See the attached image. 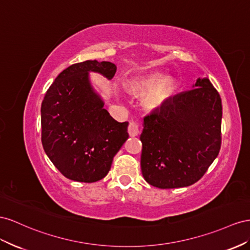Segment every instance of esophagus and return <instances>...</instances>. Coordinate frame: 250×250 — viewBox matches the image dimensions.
<instances>
[{
    "label": "esophagus",
    "instance_id": "1",
    "mask_svg": "<svg viewBox=\"0 0 250 250\" xmlns=\"http://www.w3.org/2000/svg\"><path fill=\"white\" fill-rule=\"evenodd\" d=\"M127 132H129V135L132 137L137 136L139 134V125L137 121H134V120L130 121L129 126H127Z\"/></svg>",
    "mask_w": 250,
    "mask_h": 250
}]
</instances>
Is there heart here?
Segmentation results:
<instances>
[{"label":"heart","mask_w":250,"mask_h":250,"mask_svg":"<svg viewBox=\"0 0 250 250\" xmlns=\"http://www.w3.org/2000/svg\"><path fill=\"white\" fill-rule=\"evenodd\" d=\"M173 81L159 74L142 78L132 85V92L135 95H144L150 92L145 99V104L149 109L159 108L173 93Z\"/></svg>","instance_id":"obj_1"}]
</instances>
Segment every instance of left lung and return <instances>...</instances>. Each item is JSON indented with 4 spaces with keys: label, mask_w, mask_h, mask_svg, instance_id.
Returning a JSON list of instances; mask_svg holds the SVG:
<instances>
[{
    "label": "left lung",
    "mask_w": 250,
    "mask_h": 250,
    "mask_svg": "<svg viewBox=\"0 0 250 250\" xmlns=\"http://www.w3.org/2000/svg\"><path fill=\"white\" fill-rule=\"evenodd\" d=\"M192 87L145 117L140 166L153 187H189L201 179L220 152V94L206 77L198 78Z\"/></svg>",
    "instance_id": "left-lung-1"
}]
</instances>
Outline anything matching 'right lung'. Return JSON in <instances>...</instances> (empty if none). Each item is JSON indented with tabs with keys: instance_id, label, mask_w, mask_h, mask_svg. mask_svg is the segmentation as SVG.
<instances>
[{
	"instance_id": "add662e5",
	"label": "right lung",
	"mask_w": 250,
	"mask_h": 250,
	"mask_svg": "<svg viewBox=\"0 0 250 250\" xmlns=\"http://www.w3.org/2000/svg\"><path fill=\"white\" fill-rule=\"evenodd\" d=\"M89 72L112 80L116 66L97 61L73 63L55 78L41 108L42 144L49 159L68 179L85 183L108 175L114 156L129 138V123H118L104 109Z\"/></svg>"
}]
</instances>
